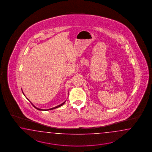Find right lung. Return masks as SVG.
Segmentation results:
<instances>
[{"mask_svg": "<svg viewBox=\"0 0 152 152\" xmlns=\"http://www.w3.org/2000/svg\"><path fill=\"white\" fill-rule=\"evenodd\" d=\"M22 92H23V91H22ZM23 94H24V93H23ZM30 102H31V101H30ZM65 102H66V101H64V102H63L62 104H60V105H58V106H56V107H52V108H51V109H39V108H38V107H36V106H34V105L31 102V103L32 104L33 106H34V107H35L36 109L38 110L48 111L51 110H53V109H56V108H57V107H60V106H62V105L64 104V103H65Z\"/></svg>", "mask_w": 152, "mask_h": 152, "instance_id": "add662e5", "label": "right lung"}]
</instances>
